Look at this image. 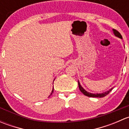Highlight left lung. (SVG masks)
Segmentation results:
<instances>
[{"instance_id": "1", "label": "left lung", "mask_w": 129, "mask_h": 129, "mask_svg": "<svg viewBox=\"0 0 129 129\" xmlns=\"http://www.w3.org/2000/svg\"><path fill=\"white\" fill-rule=\"evenodd\" d=\"M112 30H113V33H114V34L115 35V36H116V37H119V38H120L122 39V36H121L120 34L119 33L117 30H116L115 29H114V28L112 29ZM126 58H127V57L125 58V61H126ZM78 84H79V89H80V90L81 91V92H82V93H84L85 95L87 96V97H100V98H101V97H105V95H107L108 93H109V92H110V91L113 89V88H114V87L111 88V89H110V90H107V92H102V93H90V92L85 90L82 87V85H80V82H79V80H78Z\"/></svg>"}]
</instances>
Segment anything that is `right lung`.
Instances as JSON below:
<instances>
[{"mask_svg": "<svg viewBox=\"0 0 129 129\" xmlns=\"http://www.w3.org/2000/svg\"><path fill=\"white\" fill-rule=\"evenodd\" d=\"M54 80H55V79H54ZM53 92H54V87H53V89H52V92H51V93H50V95H49V97H50V95H52V93H53Z\"/></svg>", "mask_w": 129, "mask_h": 129, "instance_id": "obj_1", "label": "right lung"}]
</instances>
